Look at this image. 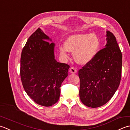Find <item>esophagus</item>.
I'll return each mask as SVG.
<instances>
[{
    "label": "esophagus",
    "mask_w": 130,
    "mask_h": 130,
    "mask_svg": "<svg viewBox=\"0 0 130 130\" xmlns=\"http://www.w3.org/2000/svg\"><path fill=\"white\" fill-rule=\"evenodd\" d=\"M70 72L71 73H76L77 71V69L75 67H71L70 70Z\"/></svg>",
    "instance_id": "34e87169"
}]
</instances>
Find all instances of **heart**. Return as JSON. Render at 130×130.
Segmentation results:
<instances>
[{
  "instance_id": "1",
  "label": "heart",
  "mask_w": 130,
  "mask_h": 130,
  "mask_svg": "<svg viewBox=\"0 0 130 130\" xmlns=\"http://www.w3.org/2000/svg\"><path fill=\"white\" fill-rule=\"evenodd\" d=\"M100 40L95 34H76L69 37L65 45L60 46V53L67 56L68 52H73V57L79 63L90 62L96 55L100 47Z\"/></svg>"
}]
</instances>
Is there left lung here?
Returning <instances> with one entry per match:
<instances>
[{
  "label": "left lung",
  "mask_w": 130,
  "mask_h": 130,
  "mask_svg": "<svg viewBox=\"0 0 130 130\" xmlns=\"http://www.w3.org/2000/svg\"><path fill=\"white\" fill-rule=\"evenodd\" d=\"M107 33L105 47L78 71L80 98L89 107L97 108L106 104L120 84L122 55L115 35L109 31Z\"/></svg>",
  "instance_id": "8db88e82"
}]
</instances>
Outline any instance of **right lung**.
I'll list each match as a JSON object with an SVG mask.
<instances>
[{
  "instance_id": "obj_1",
  "label": "right lung",
  "mask_w": 130,
  "mask_h": 130,
  "mask_svg": "<svg viewBox=\"0 0 130 130\" xmlns=\"http://www.w3.org/2000/svg\"><path fill=\"white\" fill-rule=\"evenodd\" d=\"M40 28L32 34L22 49L20 76L26 93L38 104L50 107L59 100L62 83L70 66L55 60L54 43Z\"/></svg>"
}]
</instances>
